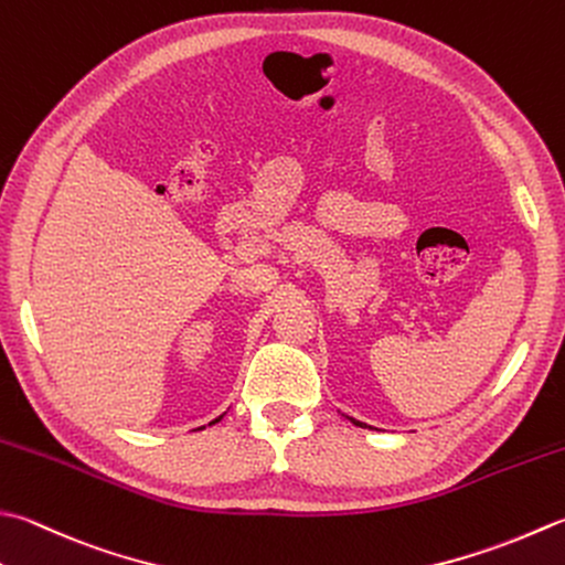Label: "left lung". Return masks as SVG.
<instances>
[{"label":"left lung","mask_w":565,"mask_h":565,"mask_svg":"<svg viewBox=\"0 0 565 565\" xmlns=\"http://www.w3.org/2000/svg\"><path fill=\"white\" fill-rule=\"evenodd\" d=\"M348 418H350V416H348ZM350 422H352V424H355V426H364L362 422H358V418H350Z\"/></svg>","instance_id":"left-lung-1"}]
</instances>
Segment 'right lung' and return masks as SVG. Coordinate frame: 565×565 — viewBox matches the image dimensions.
Masks as SVG:
<instances>
[{
  "label": "right lung",
  "instance_id": "add662e5",
  "mask_svg": "<svg viewBox=\"0 0 565 565\" xmlns=\"http://www.w3.org/2000/svg\"><path fill=\"white\" fill-rule=\"evenodd\" d=\"M223 416H225V414H223ZM223 416H217V418H215V422H210L207 426H213V424H217V422H220V418H223ZM201 428H205V426H201Z\"/></svg>",
  "mask_w": 565,
  "mask_h": 565
}]
</instances>
